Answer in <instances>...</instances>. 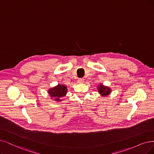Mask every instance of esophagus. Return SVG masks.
<instances>
[{"mask_svg":"<svg viewBox=\"0 0 154 154\" xmlns=\"http://www.w3.org/2000/svg\"><path fill=\"white\" fill-rule=\"evenodd\" d=\"M84 79H82V78H80V79H78V82L79 83H83L84 82Z\"/></svg>","mask_w":154,"mask_h":154,"instance_id":"1","label":"esophagus"}]
</instances>
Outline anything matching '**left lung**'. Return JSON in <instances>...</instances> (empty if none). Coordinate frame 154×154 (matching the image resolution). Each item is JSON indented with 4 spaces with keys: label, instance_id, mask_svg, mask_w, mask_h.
Listing matches in <instances>:
<instances>
[{
    "label": "left lung",
    "instance_id": "1",
    "mask_svg": "<svg viewBox=\"0 0 154 154\" xmlns=\"http://www.w3.org/2000/svg\"><path fill=\"white\" fill-rule=\"evenodd\" d=\"M98 91L100 94H101L102 96H106L110 93V89L103 86V85H100L99 86Z\"/></svg>",
    "mask_w": 154,
    "mask_h": 154
}]
</instances>
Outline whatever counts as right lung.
Wrapping results in <instances>:
<instances>
[{"mask_svg":"<svg viewBox=\"0 0 154 154\" xmlns=\"http://www.w3.org/2000/svg\"><path fill=\"white\" fill-rule=\"evenodd\" d=\"M67 89L64 85H58V86L50 89L48 91V93L49 94L51 98H54L56 101H61L60 98L63 97L66 94Z\"/></svg>","mask_w":154,"mask_h":154,"instance_id":"1","label":"right lung"}]
</instances>
